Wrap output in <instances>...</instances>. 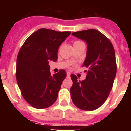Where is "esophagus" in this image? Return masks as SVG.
Segmentation results:
<instances>
[{"label":"esophagus","mask_w":131,"mask_h":131,"mask_svg":"<svg viewBox=\"0 0 131 131\" xmlns=\"http://www.w3.org/2000/svg\"><path fill=\"white\" fill-rule=\"evenodd\" d=\"M70 75H71V74H70V73H69V72L67 73V77H70Z\"/></svg>","instance_id":"34e87169"}]
</instances>
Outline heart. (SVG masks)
<instances>
[{
	"label": "heart",
	"mask_w": 131,
	"mask_h": 131,
	"mask_svg": "<svg viewBox=\"0 0 131 131\" xmlns=\"http://www.w3.org/2000/svg\"><path fill=\"white\" fill-rule=\"evenodd\" d=\"M80 44H84L82 41H80V40H75V42H73V46H75V45H80ZM71 60H73V58H71Z\"/></svg>",
	"instance_id": "b5f03b06"
}]
</instances>
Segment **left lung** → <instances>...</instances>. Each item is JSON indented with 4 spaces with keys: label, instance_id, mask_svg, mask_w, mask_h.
I'll list each match as a JSON object with an SVG mask.
<instances>
[{
    "label": "left lung",
    "instance_id": "obj_1",
    "mask_svg": "<svg viewBox=\"0 0 131 131\" xmlns=\"http://www.w3.org/2000/svg\"><path fill=\"white\" fill-rule=\"evenodd\" d=\"M72 35L87 44L83 65L87 71L86 79L81 81L71 75V99L81 110H94L107 100L113 86L117 72L115 50L110 39L94 29L73 32Z\"/></svg>",
    "mask_w": 131,
    "mask_h": 131
}]
</instances>
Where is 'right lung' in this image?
I'll use <instances>...</instances> for the list:
<instances>
[{
  "instance_id": "add662e5",
  "label": "right lung",
  "mask_w": 131,
  "mask_h": 131,
  "mask_svg": "<svg viewBox=\"0 0 131 131\" xmlns=\"http://www.w3.org/2000/svg\"><path fill=\"white\" fill-rule=\"evenodd\" d=\"M70 31L40 29L29 37L21 47L16 62V79L23 97L32 107L44 109L58 98L66 72H50V60L56 62L58 50Z\"/></svg>"
}]
</instances>
